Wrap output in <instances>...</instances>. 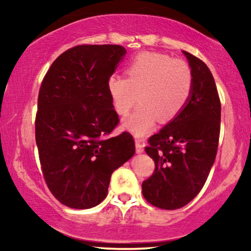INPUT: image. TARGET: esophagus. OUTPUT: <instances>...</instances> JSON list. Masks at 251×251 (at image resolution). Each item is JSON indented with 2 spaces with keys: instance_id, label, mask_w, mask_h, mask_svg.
<instances>
[{
  "instance_id": "1",
  "label": "esophagus",
  "mask_w": 251,
  "mask_h": 251,
  "mask_svg": "<svg viewBox=\"0 0 251 251\" xmlns=\"http://www.w3.org/2000/svg\"><path fill=\"white\" fill-rule=\"evenodd\" d=\"M136 152L143 153L144 152V143L142 139L136 138Z\"/></svg>"
}]
</instances>
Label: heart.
<instances>
[{
	"label": "heart",
	"mask_w": 251,
	"mask_h": 251,
	"mask_svg": "<svg viewBox=\"0 0 251 251\" xmlns=\"http://www.w3.org/2000/svg\"><path fill=\"white\" fill-rule=\"evenodd\" d=\"M113 108L119 115L128 114L136 102L140 105L125 121L136 136L149 133L161 122L176 119L190 100L193 73L186 61L167 54L143 52L126 67V77L113 74L107 81Z\"/></svg>",
	"instance_id": "heart-1"
}]
</instances>
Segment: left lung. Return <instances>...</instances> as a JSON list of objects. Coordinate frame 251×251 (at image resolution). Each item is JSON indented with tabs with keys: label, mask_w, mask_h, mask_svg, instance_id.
Segmentation results:
<instances>
[{
	"label": "left lung",
	"mask_w": 251,
	"mask_h": 251,
	"mask_svg": "<svg viewBox=\"0 0 251 251\" xmlns=\"http://www.w3.org/2000/svg\"><path fill=\"white\" fill-rule=\"evenodd\" d=\"M193 73V90L184 111L149 138L146 153L155 163L143 181V195L154 207L175 210L199 194L215 162L221 131V100L210 70L184 51Z\"/></svg>",
	"instance_id": "left-lung-1"
}]
</instances>
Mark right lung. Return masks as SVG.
Instances as JSON below:
<instances>
[{
	"label": "right lung",
	"mask_w": 251,
	"mask_h": 251,
	"mask_svg": "<svg viewBox=\"0 0 251 251\" xmlns=\"http://www.w3.org/2000/svg\"><path fill=\"white\" fill-rule=\"evenodd\" d=\"M126 53L116 44H82L53 61L37 98L35 139L47 186L60 203L89 209L107 195L113 171L135 154L129 132L109 137L120 120L107 81Z\"/></svg>",
	"instance_id": "1"
}]
</instances>
